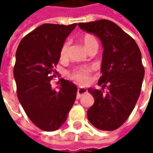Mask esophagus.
I'll return each mask as SVG.
<instances>
[{
	"label": "esophagus",
	"mask_w": 153,
	"mask_h": 153,
	"mask_svg": "<svg viewBox=\"0 0 153 153\" xmlns=\"http://www.w3.org/2000/svg\"><path fill=\"white\" fill-rule=\"evenodd\" d=\"M88 92V90L85 88H83V87H79L78 90H77V99H79L81 97L82 95H83L84 93H86Z\"/></svg>",
	"instance_id": "esophagus-1"
}]
</instances>
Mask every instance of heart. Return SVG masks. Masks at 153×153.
<instances>
[{
  "label": "heart",
  "mask_w": 153,
  "mask_h": 153,
  "mask_svg": "<svg viewBox=\"0 0 153 153\" xmlns=\"http://www.w3.org/2000/svg\"><path fill=\"white\" fill-rule=\"evenodd\" d=\"M83 46L87 49L94 42H97L96 39L91 34H85L82 39ZM67 49H68V42H65L62 45L60 51V60H65L66 57ZM93 71V68L90 66H82L79 67L73 70V71L70 74V76L74 80L77 81L78 83L82 84H88L91 80V73Z\"/></svg>",
  "instance_id": "heart-1"
}]
</instances>
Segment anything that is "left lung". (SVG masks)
<instances>
[{
	"label": "left lung",
	"instance_id": "1",
	"mask_svg": "<svg viewBox=\"0 0 153 153\" xmlns=\"http://www.w3.org/2000/svg\"><path fill=\"white\" fill-rule=\"evenodd\" d=\"M82 30L96 35L103 47L102 76L89 88L94 103L88 110L90 123L101 130L112 131L128 118L137 103L144 77L141 51L135 41L107 19L79 23Z\"/></svg>",
	"mask_w": 153,
	"mask_h": 153
}]
</instances>
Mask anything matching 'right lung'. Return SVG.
<instances>
[{"label":"right lung","mask_w":153,"mask_h":153,"mask_svg":"<svg viewBox=\"0 0 153 153\" xmlns=\"http://www.w3.org/2000/svg\"><path fill=\"white\" fill-rule=\"evenodd\" d=\"M76 26L40 25L22 39L16 51L14 77L19 101L30 120L44 131L63 125L76 98L78 88L71 81L61 79L58 89L51 84L60 48Z\"/></svg>","instance_id":"right-lung-1"}]
</instances>
